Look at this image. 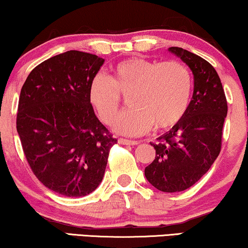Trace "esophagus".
<instances>
[{"label":"esophagus","instance_id":"obj_1","mask_svg":"<svg viewBox=\"0 0 248 248\" xmlns=\"http://www.w3.org/2000/svg\"><path fill=\"white\" fill-rule=\"evenodd\" d=\"M118 143L124 144V145H137L138 142L133 140H127V139H118Z\"/></svg>","mask_w":248,"mask_h":248}]
</instances>
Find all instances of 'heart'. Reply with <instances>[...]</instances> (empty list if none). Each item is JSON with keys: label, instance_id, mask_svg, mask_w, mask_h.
I'll use <instances>...</instances> for the list:
<instances>
[{"label": "heart", "instance_id": "heart-1", "mask_svg": "<svg viewBox=\"0 0 248 248\" xmlns=\"http://www.w3.org/2000/svg\"><path fill=\"white\" fill-rule=\"evenodd\" d=\"M192 93V74L184 63L135 57L111 67L110 78L94 77L89 99L100 120L110 125L122 107V96L127 97L130 108L117 118L114 130L125 135H142L154 127L167 131L181 123L189 108Z\"/></svg>", "mask_w": 248, "mask_h": 248}]
</instances>
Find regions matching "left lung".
<instances>
[{
    "label": "left lung",
    "instance_id": "left-lung-1",
    "mask_svg": "<svg viewBox=\"0 0 248 248\" xmlns=\"http://www.w3.org/2000/svg\"><path fill=\"white\" fill-rule=\"evenodd\" d=\"M169 52L191 69L194 91L181 123L151 143L155 158L144 175L159 191L174 193L194 185L219 155L228 106L218 73L208 61L181 47H170Z\"/></svg>",
    "mask_w": 248,
    "mask_h": 248
}]
</instances>
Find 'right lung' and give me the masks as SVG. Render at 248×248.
Segmentation results:
<instances>
[{
    "label": "right lung",
    "mask_w": 248,
    "mask_h": 248,
    "mask_svg": "<svg viewBox=\"0 0 248 248\" xmlns=\"http://www.w3.org/2000/svg\"><path fill=\"white\" fill-rule=\"evenodd\" d=\"M104 61L80 50L59 54L37 65L20 93L16 131L27 161L47 188L69 198L98 187L117 143L89 99Z\"/></svg>",
    "instance_id": "add662e5"
}]
</instances>
